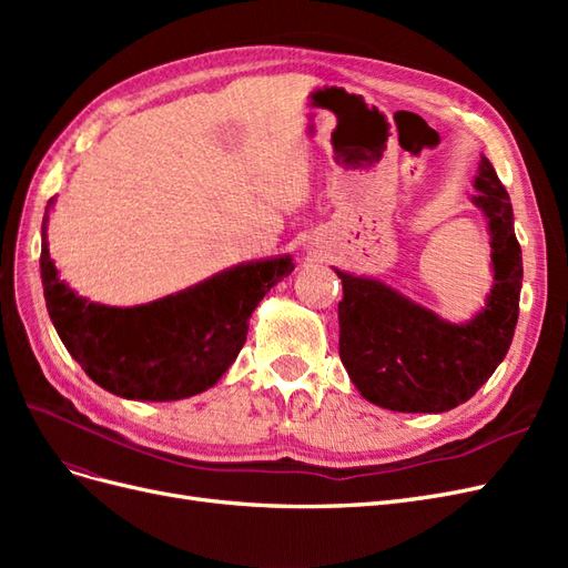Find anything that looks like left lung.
Returning a JSON list of instances; mask_svg holds the SVG:
<instances>
[{
    "instance_id": "obj_1",
    "label": "left lung",
    "mask_w": 568,
    "mask_h": 568,
    "mask_svg": "<svg viewBox=\"0 0 568 568\" xmlns=\"http://www.w3.org/2000/svg\"><path fill=\"white\" fill-rule=\"evenodd\" d=\"M476 209L490 232L493 288L464 324L438 317L400 291L336 270L338 355L363 398L393 412H448L484 386L503 363L519 320L524 280L511 201L495 168L480 156L474 178Z\"/></svg>"
}]
</instances>
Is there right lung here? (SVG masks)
<instances>
[{"mask_svg": "<svg viewBox=\"0 0 568 568\" xmlns=\"http://www.w3.org/2000/svg\"><path fill=\"white\" fill-rule=\"evenodd\" d=\"M40 272L49 317L84 374L120 398L168 403L220 382L246 343L257 303L294 263L291 255L251 261L146 305L111 307L59 280L44 215Z\"/></svg>", "mask_w": 568, "mask_h": 568, "instance_id": "add662e5", "label": "right lung"}]
</instances>
